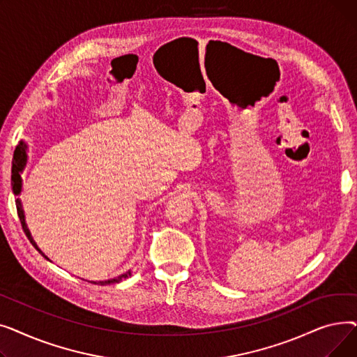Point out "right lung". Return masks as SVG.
<instances>
[{
    "label": "right lung",
    "mask_w": 357,
    "mask_h": 357,
    "mask_svg": "<svg viewBox=\"0 0 357 357\" xmlns=\"http://www.w3.org/2000/svg\"><path fill=\"white\" fill-rule=\"evenodd\" d=\"M26 163H27V144H26L24 142H20V143L17 144V147H15V150H14L13 167H11V186H13V192H14V195H15V197L20 195V194H22V191H23V179H22V172L24 171ZM15 207H17L18 217H20L23 230H24L26 236L29 237L30 243H31V245L36 248V250H39V253H40L45 259H47V260H49V257H47V256H46V255L39 249V248H37L36 241H34V240H33V237H31V233H30V230H29V227H27V224H26L24 210H23V205H22V199H20V198H17V199H15ZM128 276H131V271H127L126 273L119 275L117 278H112V279H107V280H89V282H91V284H98V285L119 284V282H121L123 279H126V278H128Z\"/></svg>",
    "instance_id": "add662e5"
}]
</instances>
